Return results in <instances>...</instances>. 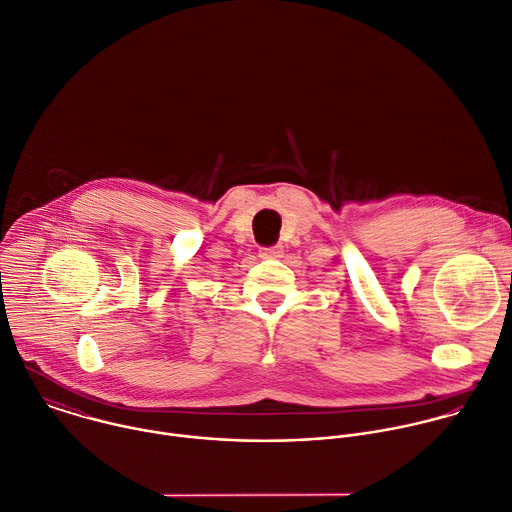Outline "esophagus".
<instances>
[{
    "instance_id": "1",
    "label": "esophagus",
    "mask_w": 512,
    "mask_h": 512,
    "mask_svg": "<svg viewBox=\"0 0 512 512\" xmlns=\"http://www.w3.org/2000/svg\"><path fill=\"white\" fill-rule=\"evenodd\" d=\"M259 257H261V259H279V257H283V247H281V245L263 247V249L259 251Z\"/></svg>"
}]
</instances>
